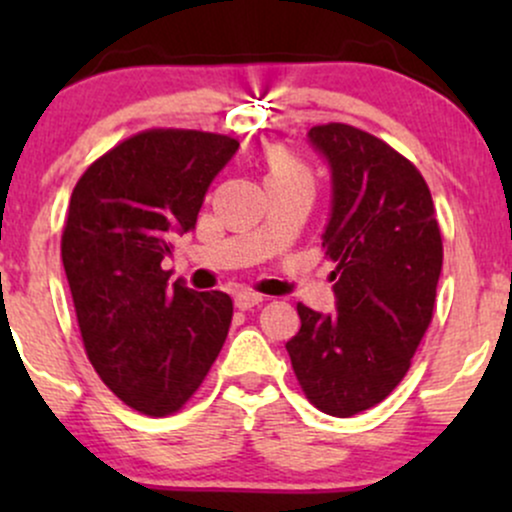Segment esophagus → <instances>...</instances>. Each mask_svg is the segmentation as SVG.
Returning <instances> with one entry per match:
<instances>
[{
  "label": "esophagus",
  "mask_w": 512,
  "mask_h": 512,
  "mask_svg": "<svg viewBox=\"0 0 512 512\" xmlns=\"http://www.w3.org/2000/svg\"><path fill=\"white\" fill-rule=\"evenodd\" d=\"M264 301V298L260 296V293L255 291H240L236 293V308L238 310H252L255 305H260Z\"/></svg>",
  "instance_id": "1"
}]
</instances>
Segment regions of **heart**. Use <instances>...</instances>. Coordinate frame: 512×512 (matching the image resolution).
<instances>
[{"label": "heart", "instance_id": "b5f03b06", "mask_svg": "<svg viewBox=\"0 0 512 512\" xmlns=\"http://www.w3.org/2000/svg\"><path fill=\"white\" fill-rule=\"evenodd\" d=\"M269 173H267V180L269 178H301V180H308V170H305L301 163L293 158L289 151L284 149H276L269 154Z\"/></svg>", "mask_w": 512, "mask_h": 512}]
</instances>
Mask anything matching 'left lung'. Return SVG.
Listing matches in <instances>:
<instances>
[{
	"label": "left lung",
	"instance_id": "left-lung-1",
	"mask_svg": "<svg viewBox=\"0 0 512 512\" xmlns=\"http://www.w3.org/2000/svg\"><path fill=\"white\" fill-rule=\"evenodd\" d=\"M332 170V216L322 236L337 315L298 303L286 344L310 404L361 414L402 383L433 320L443 238L424 175L363 129L330 122L308 132Z\"/></svg>",
	"mask_w": 512,
	"mask_h": 512
}]
</instances>
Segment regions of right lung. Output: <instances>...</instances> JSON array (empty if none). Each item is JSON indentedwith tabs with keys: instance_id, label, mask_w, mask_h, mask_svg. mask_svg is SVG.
Returning <instances> with one entry per match:
<instances>
[{
	"instance_id": "add662e5",
	"label": "right lung",
	"mask_w": 512,
	"mask_h": 512,
	"mask_svg": "<svg viewBox=\"0 0 512 512\" xmlns=\"http://www.w3.org/2000/svg\"><path fill=\"white\" fill-rule=\"evenodd\" d=\"M236 151L226 134L144 129L96 158L69 199L62 262L86 356L139 414L185 407L228 337L231 296L168 284L161 260Z\"/></svg>"
}]
</instances>
